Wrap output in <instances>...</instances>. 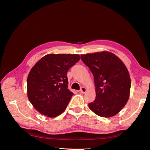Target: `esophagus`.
Wrapping results in <instances>:
<instances>
[{"mask_svg":"<svg viewBox=\"0 0 150 150\" xmlns=\"http://www.w3.org/2000/svg\"><path fill=\"white\" fill-rule=\"evenodd\" d=\"M79 91H80L81 93L84 94V93H85L86 91V88H84V87H82V88H81V89L79 90Z\"/></svg>","mask_w":150,"mask_h":150,"instance_id":"esophagus-1","label":"esophagus"}]
</instances>
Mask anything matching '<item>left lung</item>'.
<instances>
[{"mask_svg":"<svg viewBox=\"0 0 150 150\" xmlns=\"http://www.w3.org/2000/svg\"><path fill=\"white\" fill-rule=\"evenodd\" d=\"M81 57L93 74L96 86V99L88 104L89 109L101 117L116 115L129 97L131 79L126 67L114 54L107 51Z\"/></svg>","mask_w":150,"mask_h":150,"instance_id":"obj_1","label":"left lung"}]
</instances>
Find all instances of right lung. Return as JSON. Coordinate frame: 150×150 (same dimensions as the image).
Listing matches in <instances>:
<instances>
[{"label":"right lung","mask_w":150,"mask_h":150,"mask_svg":"<svg viewBox=\"0 0 150 150\" xmlns=\"http://www.w3.org/2000/svg\"><path fill=\"white\" fill-rule=\"evenodd\" d=\"M80 59L78 54H48L32 68L27 79L28 96L42 115L54 117L61 115L73 93L67 89V72Z\"/></svg>","instance_id":"add662e5"}]
</instances>
